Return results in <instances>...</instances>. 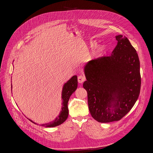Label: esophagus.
I'll list each match as a JSON object with an SVG mask.
<instances>
[{
    "mask_svg": "<svg viewBox=\"0 0 153 153\" xmlns=\"http://www.w3.org/2000/svg\"><path fill=\"white\" fill-rule=\"evenodd\" d=\"M85 80H86L85 77H84V76H79L78 77V82H79V83H83Z\"/></svg>",
    "mask_w": 153,
    "mask_h": 153,
    "instance_id": "obj_1",
    "label": "esophagus"
}]
</instances>
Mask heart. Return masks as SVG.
Listing matches in <instances>:
<instances>
[{
	"label": "heart",
	"instance_id": "heart-1",
	"mask_svg": "<svg viewBox=\"0 0 153 153\" xmlns=\"http://www.w3.org/2000/svg\"><path fill=\"white\" fill-rule=\"evenodd\" d=\"M96 45V42H91V47L93 48ZM104 50V48L103 46H99V47H97L95 51V54L96 55H99L102 52H103Z\"/></svg>",
	"mask_w": 153,
	"mask_h": 153
}]
</instances>
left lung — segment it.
Returning a JSON list of instances; mask_svg holds the SVG:
<instances>
[{"mask_svg":"<svg viewBox=\"0 0 153 153\" xmlns=\"http://www.w3.org/2000/svg\"><path fill=\"white\" fill-rule=\"evenodd\" d=\"M110 56L90 60L84 68L91 116L97 122L118 121L133 108L140 91V62L135 48L122 35Z\"/></svg>","mask_w":153,"mask_h":153,"instance_id":"left-lung-1","label":"left lung"}]
</instances>
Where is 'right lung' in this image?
Instances as JSON below:
<instances>
[{
	"instance_id": "add662e5",
	"label": "right lung",
	"mask_w": 153,
	"mask_h": 153,
	"mask_svg": "<svg viewBox=\"0 0 153 153\" xmlns=\"http://www.w3.org/2000/svg\"><path fill=\"white\" fill-rule=\"evenodd\" d=\"M12 88V85H11ZM77 88V76H73L67 83H65L63 85L62 93V111L60 114L56 119L52 122L40 125L45 127H55L60 124L63 123L67 120L68 116V102L70 98L71 94L76 91ZM31 122L35 123L31 120L29 119ZM38 125V124H37Z\"/></svg>"
}]
</instances>
